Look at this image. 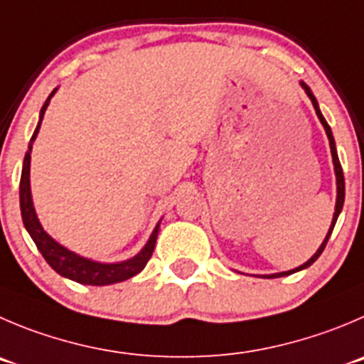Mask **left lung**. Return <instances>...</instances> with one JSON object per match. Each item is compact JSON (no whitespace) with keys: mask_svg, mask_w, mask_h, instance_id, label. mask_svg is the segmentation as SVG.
<instances>
[{"mask_svg":"<svg viewBox=\"0 0 364 364\" xmlns=\"http://www.w3.org/2000/svg\"><path fill=\"white\" fill-rule=\"evenodd\" d=\"M300 85H302V89H304V91H306V95L309 96L311 103H313L314 110H316V116H318V119H320V123L323 124V128H325V134H327V137H328V146H331V154H332V164H334V173H336V193H338V195H336V207H334V216H332V223H331V228H328L327 236H325L323 243L320 245V248H318V250H316V254H314L313 257L309 259V261H306V262H304L302 266H299V268H295V269H289V272H280V273H272V275H262V277H268V279H277V277H286V275H291V273H296V272H300V269H306V268H309V266L313 264V262L316 261L318 257H320V255H321V252H323L325 245H327L328 237H331V234H332V228H334L336 221H338V216H340L341 209H343V202H345V176H343V169H341V164H340V159H338V151H336V143H334V137H332V130H331V127H328V123H327V121H325L323 114L320 112V107H318V102H316V98H314L313 91H311V89H309V85H307L306 82H300Z\"/></svg>","mask_w":364,"mask_h":364,"instance_id":"obj_1","label":"left lung"}]
</instances>
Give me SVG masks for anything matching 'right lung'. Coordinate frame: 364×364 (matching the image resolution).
I'll use <instances>...</instances> for the list:
<instances>
[{"label": "right lung", "mask_w": 364, "mask_h": 364, "mask_svg": "<svg viewBox=\"0 0 364 364\" xmlns=\"http://www.w3.org/2000/svg\"><path fill=\"white\" fill-rule=\"evenodd\" d=\"M55 92H57V89H53V92L48 96L43 109H41L39 123H37L36 132H33L32 139H30L28 151H26L23 161V171H21V184H19V203H21V216H23L24 228L28 230L30 237L33 240L36 247L39 248L43 257L46 259L48 264H50L58 275L75 280V282L78 284H87V286H109V284L123 282V280L130 279V277L143 272L146 262L150 261L151 254H154L155 241H157V236H159L161 221L155 225L154 232L150 234V240H148L146 245L141 248L139 254H136L134 257L121 262H100V261H92V259H87V257H82V255L75 254V252L68 250V248L62 247L60 243H57V241H55L53 237L44 230L39 218H37L36 207H33V200H32V189H30V161H32L33 141H36L37 134H39L44 112H46L48 105H50V100L53 98Z\"/></svg>", "instance_id": "1"}]
</instances>
